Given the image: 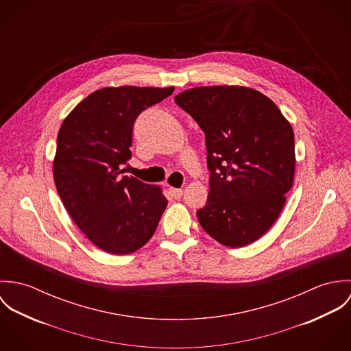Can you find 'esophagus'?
<instances>
[{
    "instance_id": "34e87169",
    "label": "esophagus",
    "mask_w": 351,
    "mask_h": 351,
    "mask_svg": "<svg viewBox=\"0 0 351 351\" xmlns=\"http://www.w3.org/2000/svg\"><path fill=\"white\" fill-rule=\"evenodd\" d=\"M182 193H184V191L182 189H177V188H170V195L176 199V200H178V199H181V196H182Z\"/></svg>"
}]
</instances>
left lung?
<instances>
[{
    "mask_svg": "<svg viewBox=\"0 0 351 351\" xmlns=\"http://www.w3.org/2000/svg\"><path fill=\"white\" fill-rule=\"evenodd\" d=\"M205 134L209 195L197 210L219 243L243 247L281 213L295 177V134L278 106L245 86H201L174 97Z\"/></svg>",
    "mask_w": 351,
    "mask_h": 351,
    "instance_id": "left-lung-1",
    "label": "left lung"
}]
</instances>
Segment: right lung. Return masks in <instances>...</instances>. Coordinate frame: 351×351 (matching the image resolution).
Here are the masks:
<instances>
[{
  "label": "right lung",
  "mask_w": 351,
  "mask_h": 351,
  "mask_svg": "<svg viewBox=\"0 0 351 351\" xmlns=\"http://www.w3.org/2000/svg\"><path fill=\"white\" fill-rule=\"evenodd\" d=\"M174 88H104L60 125L53 180L66 210L101 250L125 255L154 235L167 200L159 186L124 174L138 116Z\"/></svg>",
  "instance_id": "right-lung-1"
}]
</instances>
